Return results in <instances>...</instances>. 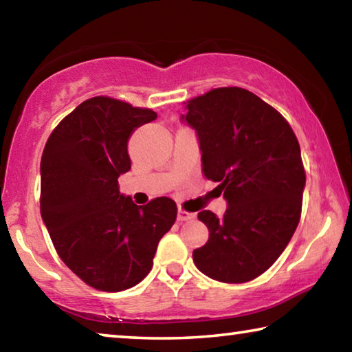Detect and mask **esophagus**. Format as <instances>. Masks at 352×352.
Segmentation results:
<instances>
[{
  "label": "esophagus",
  "instance_id": "obj_1",
  "mask_svg": "<svg viewBox=\"0 0 352 352\" xmlns=\"http://www.w3.org/2000/svg\"><path fill=\"white\" fill-rule=\"evenodd\" d=\"M195 216L192 212H188V211H183V210H178V212H177V220L180 223H183V222H188V220H192Z\"/></svg>",
  "mask_w": 352,
  "mask_h": 352
}]
</instances>
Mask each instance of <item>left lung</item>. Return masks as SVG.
Returning a JSON list of instances; mask_svg holds the SVG:
<instances>
[{"instance_id": "1", "label": "left lung", "mask_w": 352, "mask_h": 352, "mask_svg": "<svg viewBox=\"0 0 352 352\" xmlns=\"http://www.w3.org/2000/svg\"><path fill=\"white\" fill-rule=\"evenodd\" d=\"M182 122L197 135L201 172L219 182L223 217L200 211L210 239L192 252L197 269L220 283H247L270 269L294 236L306 174L289 122L256 94L216 88L189 100Z\"/></svg>"}]
</instances>
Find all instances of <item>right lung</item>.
<instances>
[{"instance_id":"add662e5","label":"right lung","mask_w":352,"mask_h":352,"mask_svg":"<svg viewBox=\"0 0 352 352\" xmlns=\"http://www.w3.org/2000/svg\"><path fill=\"white\" fill-rule=\"evenodd\" d=\"M155 119L148 109L91 98L62 119L41 155V219L60 259L98 290L121 292L142 281L177 219L172 199L138 206L118 188L130 170V136Z\"/></svg>"}]
</instances>
